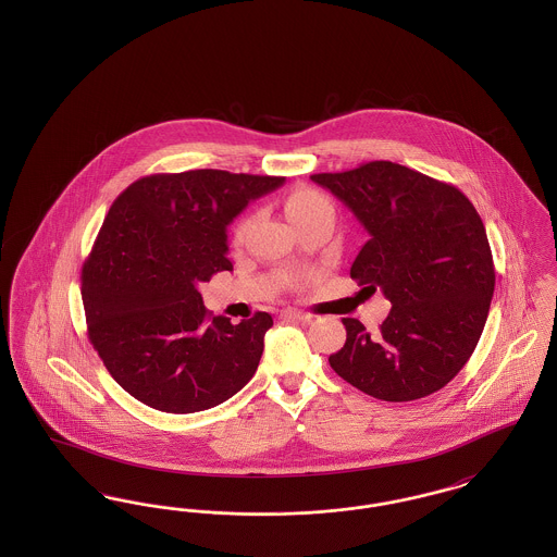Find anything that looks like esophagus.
<instances>
[{"mask_svg": "<svg viewBox=\"0 0 557 557\" xmlns=\"http://www.w3.org/2000/svg\"><path fill=\"white\" fill-rule=\"evenodd\" d=\"M282 319H294V321L309 323V321H313V315H309L305 311H296V309H286V311H282Z\"/></svg>", "mask_w": 557, "mask_h": 557, "instance_id": "1", "label": "esophagus"}]
</instances>
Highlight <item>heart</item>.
<instances>
[{"mask_svg": "<svg viewBox=\"0 0 557 557\" xmlns=\"http://www.w3.org/2000/svg\"><path fill=\"white\" fill-rule=\"evenodd\" d=\"M323 209H332V205L323 194H319L315 189H296V191H292L288 200H286V214H288L292 223H296V221H300V219H305L313 212L323 211ZM246 225H248V221H239L236 225V232H234L236 238L239 239L244 236Z\"/></svg>", "mask_w": 557, "mask_h": 557, "instance_id": "obj_1", "label": "heart"}]
</instances>
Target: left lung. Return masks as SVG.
Returning <instances> with one entry per match:
<instances>
[{
  "label": "left lung",
  "mask_w": 557,
  "mask_h": 557,
  "mask_svg": "<svg viewBox=\"0 0 557 557\" xmlns=\"http://www.w3.org/2000/svg\"><path fill=\"white\" fill-rule=\"evenodd\" d=\"M368 232L350 277L393 309L377 332L345 318L346 343L330 366L382 400L428 397L476 348L495 290V267L474 205L449 184L391 160L311 175Z\"/></svg>",
  "instance_id": "1"
}]
</instances>
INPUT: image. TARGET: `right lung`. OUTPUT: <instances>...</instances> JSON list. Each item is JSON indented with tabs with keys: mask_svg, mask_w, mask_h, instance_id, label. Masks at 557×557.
Masks as SVG:
<instances>
[{
	"mask_svg": "<svg viewBox=\"0 0 557 557\" xmlns=\"http://www.w3.org/2000/svg\"><path fill=\"white\" fill-rule=\"evenodd\" d=\"M282 184L198 169L141 177L112 202L81 271V296L91 345L132 397L194 413L255 375L273 319L212 318L198 286L234 269L227 225Z\"/></svg>",
	"mask_w": 557,
	"mask_h": 557,
	"instance_id": "obj_1",
	"label": "right lung"
}]
</instances>
